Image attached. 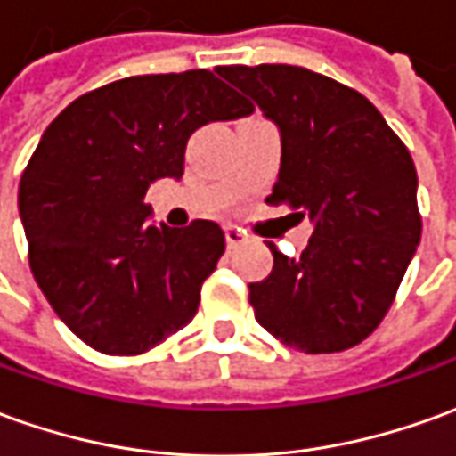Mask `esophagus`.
<instances>
[{"instance_id": "obj_1", "label": "esophagus", "mask_w": 456, "mask_h": 456, "mask_svg": "<svg viewBox=\"0 0 456 456\" xmlns=\"http://www.w3.org/2000/svg\"><path fill=\"white\" fill-rule=\"evenodd\" d=\"M246 231L235 228V225H228V228H225V243H228V248H238L240 243H246Z\"/></svg>"}]
</instances>
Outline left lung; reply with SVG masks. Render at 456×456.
I'll return each instance as SVG.
<instances>
[{
  "mask_svg": "<svg viewBox=\"0 0 456 456\" xmlns=\"http://www.w3.org/2000/svg\"><path fill=\"white\" fill-rule=\"evenodd\" d=\"M281 131L265 198L310 218L300 258L268 243L273 270L250 282L256 320L300 353H340L387 315L422 238L417 171L400 136L360 91L303 66H218Z\"/></svg>",
  "mask_w": 456,
  "mask_h": 456,
  "instance_id": "8db88e82",
  "label": "left lung"
}]
</instances>
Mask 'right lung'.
<instances>
[{
    "label": "right lung",
    "instance_id": "obj_1",
    "mask_svg": "<svg viewBox=\"0 0 456 456\" xmlns=\"http://www.w3.org/2000/svg\"><path fill=\"white\" fill-rule=\"evenodd\" d=\"M253 111L208 69L128 77L71 102L19 181L34 281L64 325L103 354H141L186 328L225 250L213 221L151 225L146 191L181 178L210 121Z\"/></svg>",
    "mask_w": 456,
    "mask_h": 456
}]
</instances>
